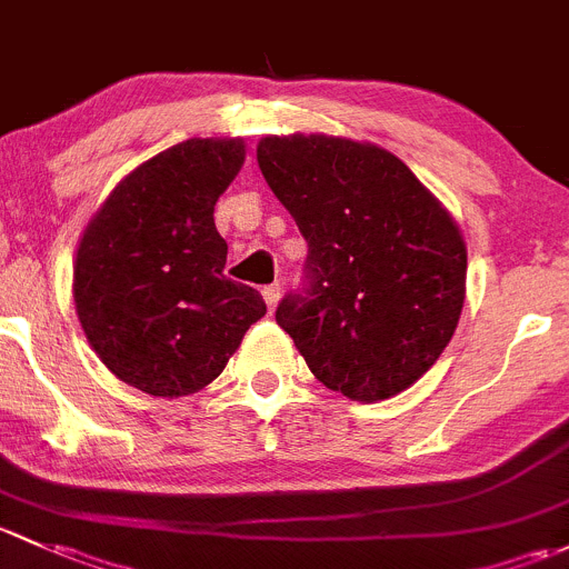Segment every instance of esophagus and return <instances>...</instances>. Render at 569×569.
<instances>
[{
	"instance_id": "34e87169",
	"label": "esophagus",
	"mask_w": 569,
	"mask_h": 569,
	"mask_svg": "<svg viewBox=\"0 0 569 569\" xmlns=\"http://www.w3.org/2000/svg\"><path fill=\"white\" fill-rule=\"evenodd\" d=\"M262 298H266V307L268 312H273L279 303V298H282V284H268L266 290H262Z\"/></svg>"
}]
</instances>
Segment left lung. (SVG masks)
I'll list each match as a JSON object with an SVG mask.
<instances>
[{
  "instance_id": "left-lung-1",
  "label": "left lung",
  "mask_w": 569,
  "mask_h": 569,
  "mask_svg": "<svg viewBox=\"0 0 569 569\" xmlns=\"http://www.w3.org/2000/svg\"><path fill=\"white\" fill-rule=\"evenodd\" d=\"M257 163L309 246L277 323L326 389L378 402L416 383L466 298L458 221L389 150L326 133L266 137Z\"/></svg>"
}]
</instances>
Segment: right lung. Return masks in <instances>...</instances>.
I'll return each instance as SVG.
<instances>
[{"label": "right lung", "mask_w": 569, "mask_h": 569, "mask_svg": "<svg viewBox=\"0 0 569 569\" xmlns=\"http://www.w3.org/2000/svg\"><path fill=\"white\" fill-rule=\"evenodd\" d=\"M243 139H186L139 163L87 224L73 262L79 323L98 359L153 397H186L227 367L266 301L224 277L213 208Z\"/></svg>", "instance_id": "add662e5"}]
</instances>
